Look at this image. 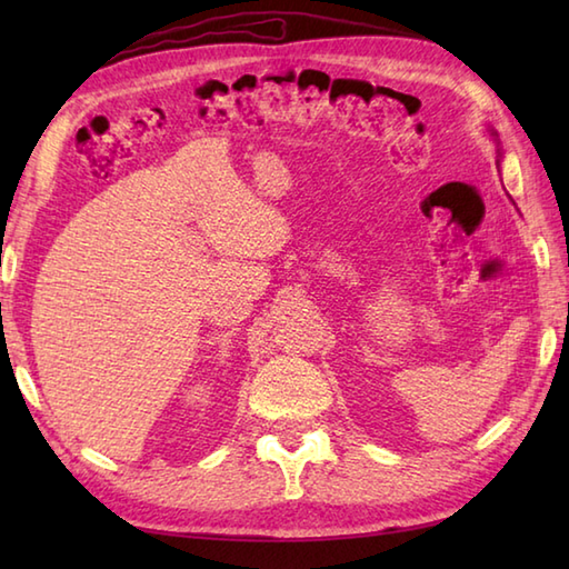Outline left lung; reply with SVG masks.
Returning <instances> with one entry per match:
<instances>
[{
	"label": "left lung",
	"instance_id": "obj_1",
	"mask_svg": "<svg viewBox=\"0 0 569 569\" xmlns=\"http://www.w3.org/2000/svg\"><path fill=\"white\" fill-rule=\"evenodd\" d=\"M491 134H493V131H491Z\"/></svg>",
	"mask_w": 569,
	"mask_h": 569
}]
</instances>
